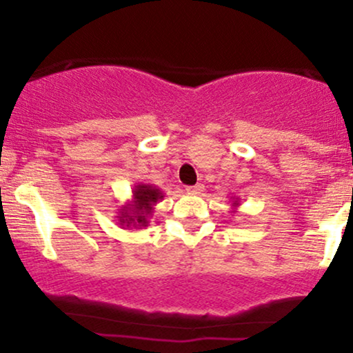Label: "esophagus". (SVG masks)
Returning <instances> with one entry per match:
<instances>
[{"label":"esophagus","instance_id":"esophagus-1","mask_svg":"<svg viewBox=\"0 0 353 353\" xmlns=\"http://www.w3.org/2000/svg\"><path fill=\"white\" fill-rule=\"evenodd\" d=\"M185 190H188V194H201L202 190H204V185L202 184L189 185V188H185Z\"/></svg>","mask_w":353,"mask_h":353}]
</instances>
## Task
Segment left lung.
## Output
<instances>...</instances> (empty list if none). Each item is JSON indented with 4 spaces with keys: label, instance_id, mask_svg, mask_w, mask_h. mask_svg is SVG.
I'll return each instance as SVG.
<instances>
[{
    "label": "left lung",
    "instance_id": "1",
    "mask_svg": "<svg viewBox=\"0 0 353 353\" xmlns=\"http://www.w3.org/2000/svg\"><path fill=\"white\" fill-rule=\"evenodd\" d=\"M237 208H239V197H234V199H232V212H236Z\"/></svg>",
    "mask_w": 353,
    "mask_h": 353
}]
</instances>
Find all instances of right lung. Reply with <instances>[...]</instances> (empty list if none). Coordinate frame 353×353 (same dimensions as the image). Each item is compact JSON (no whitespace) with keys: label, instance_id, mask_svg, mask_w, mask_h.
<instances>
[{"label":"right lung","instance_id":"right-lung-1","mask_svg":"<svg viewBox=\"0 0 353 353\" xmlns=\"http://www.w3.org/2000/svg\"><path fill=\"white\" fill-rule=\"evenodd\" d=\"M164 199V192L152 184L137 182L131 201L117 209L116 221L123 229H144L152 217L154 205Z\"/></svg>","mask_w":353,"mask_h":353}]
</instances>
